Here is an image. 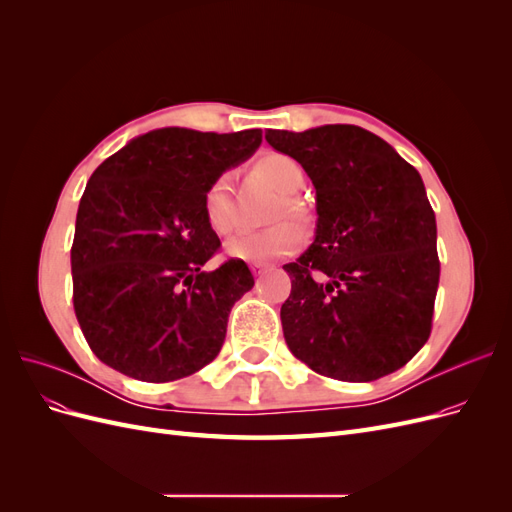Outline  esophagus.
<instances>
[{
	"label": "esophagus",
	"instance_id": "obj_1",
	"mask_svg": "<svg viewBox=\"0 0 512 512\" xmlns=\"http://www.w3.org/2000/svg\"><path fill=\"white\" fill-rule=\"evenodd\" d=\"M269 271H271L269 265H258V262H256V265H252V273H254L256 277H262V275L269 273Z\"/></svg>",
	"mask_w": 512,
	"mask_h": 512
}]
</instances>
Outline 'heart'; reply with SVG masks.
<instances>
[{
	"label": "heart",
	"instance_id": "1",
	"mask_svg": "<svg viewBox=\"0 0 512 512\" xmlns=\"http://www.w3.org/2000/svg\"><path fill=\"white\" fill-rule=\"evenodd\" d=\"M254 173L286 196L282 200L280 211H277V218H282L286 213L294 222L307 224L303 207H299L297 200L290 198L303 188L305 181V173L297 160H292L286 153L271 151L254 162ZM203 218L215 235L220 237H226L235 230L237 220L230 196V175H218L207 185L203 194ZM301 245V228L290 222H280L262 230L243 232V235L235 237L226 245V254L235 260L254 262V265L258 262V265H262V262H273L292 256L294 252H299Z\"/></svg>",
	"mask_w": 512,
	"mask_h": 512
}]
</instances>
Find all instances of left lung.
Here are the masks:
<instances>
[{"label": "left lung", "instance_id": "left-lung-1", "mask_svg": "<svg viewBox=\"0 0 512 512\" xmlns=\"http://www.w3.org/2000/svg\"><path fill=\"white\" fill-rule=\"evenodd\" d=\"M316 188V239L284 265L290 352L316 374L371 382L404 367L431 333L438 230L418 170L359 126L269 130Z\"/></svg>", "mask_w": 512, "mask_h": 512}]
</instances>
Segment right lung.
I'll list each match as a JSON object with an SVG mask.
<instances>
[{
	"mask_svg": "<svg viewBox=\"0 0 512 512\" xmlns=\"http://www.w3.org/2000/svg\"><path fill=\"white\" fill-rule=\"evenodd\" d=\"M260 143V130L162 128L96 168L76 213L70 262L74 314L102 363L143 382H170L218 356L230 309L254 277L235 258L203 269L220 250L203 194Z\"/></svg>",
	"mask_w": 512,
	"mask_h": 512,
	"instance_id": "obj_1",
	"label": "right lung"
}]
</instances>
